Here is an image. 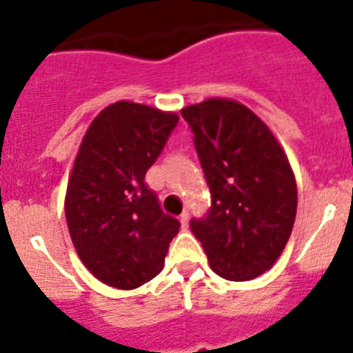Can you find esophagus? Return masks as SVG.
I'll use <instances>...</instances> for the list:
<instances>
[{
    "label": "esophagus",
    "instance_id": "obj_1",
    "mask_svg": "<svg viewBox=\"0 0 353 353\" xmlns=\"http://www.w3.org/2000/svg\"><path fill=\"white\" fill-rule=\"evenodd\" d=\"M180 223H182L183 228H187V224H189V212L183 210L182 215H180Z\"/></svg>",
    "mask_w": 353,
    "mask_h": 353
}]
</instances>
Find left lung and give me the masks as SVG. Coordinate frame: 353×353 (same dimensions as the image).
I'll return each instance as SVG.
<instances>
[{
	"mask_svg": "<svg viewBox=\"0 0 353 353\" xmlns=\"http://www.w3.org/2000/svg\"><path fill=\"white\" fill-rule=\"evenodd\" d=\"M194 134L210 208L191 219L212 270L249 281L269 270L285 249L297 214V183L285 152L251 109L208 99L182 109Z\"/></svg>",
	"mask_w": 353,
	"mask_h": 353,
	"instance_id": "8db88e82",
	"label": "left lung"
}]
</instances>
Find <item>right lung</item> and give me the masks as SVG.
Wrapping results in <instances>:
<instances>
[{
  "mask_svg": "<svg viewBox=\"0 0 353 353\" xmlns=\"http://www.w3.org/2000/svg\"><path fill=\"white\" fill-rule=\"evenodd\" d=\"M176 123V114L120 101L84 134L65 217L81 261L105 285L132 290L154 279L179 233V219L145 182Z\"/></svg>",
  "mask_w": 353,
  "mask_h": 353,
  "instance_id": "right-lung-1",
  "label": "right lung"
}]
</instances>
